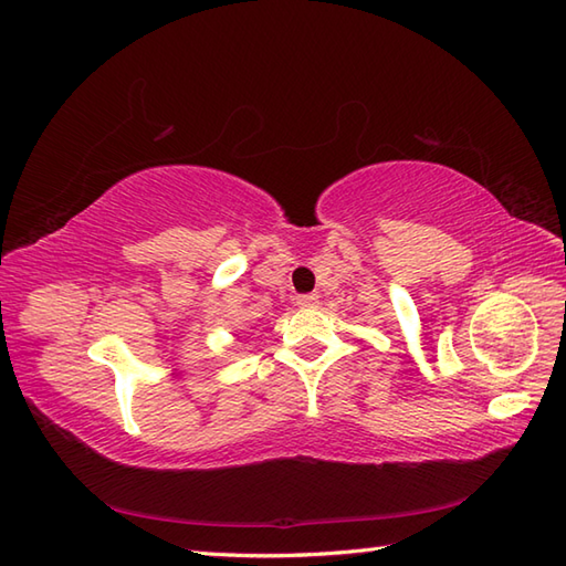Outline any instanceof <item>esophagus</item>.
<instances>
[{
  "label": "esophagus",
  "mask_w": 566,
  "mask_h": 566,
  "mask_svg": "<svg viewBox=\"0 0 566 566\" xmlns=\"http://www.w3.org/2000/svg\"><path fill=\"white\" fill-rule=\"evenodd\" d=\"M296 304L302 306V308H311V306L318 304V296L316 294H304V296L296 298Z\"/></svg>",
  "instance_id": "obj_1"
}]
</instances>
